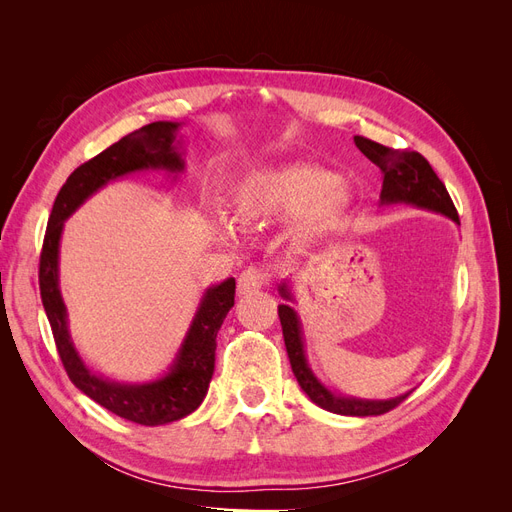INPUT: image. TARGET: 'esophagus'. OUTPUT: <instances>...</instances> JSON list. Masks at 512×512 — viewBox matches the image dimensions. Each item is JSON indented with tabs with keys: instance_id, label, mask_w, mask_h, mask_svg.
<instances>
[{
	"instance_id": "34e87169",
	"label": "esophagus",
	"mask_w": 512,
	"mask_h": 512,
	"mask_svg": "<svg viewBox=\"0 0 512 512\" xmlns=\"http://www.w3.org/2000/svg\"><path fill=\"white\" fill-rule=\"evenodd\" d=\"M271 282V271L262 267H247L237 280V288L241 294L256 292L258 288L267 286Z\"/></svg>"
}]
</instances>
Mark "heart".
<instances>
[{
	"label": "heart",
	"instance_id": "heart-1",
	"mask_svg": "<svg viewBox=\"0 0 512 512\" xmlns=\"http://www.w3.org/2000/svg\"><path fill=\"white\" fill-rule=\"evenodd\" d=\"M333 177L309 166H284L247 175L235 192L237 220L252 226L288 224L303 218L331 220L344 205Z\"/></svg>",
	"mask_w": 512,
	"mask_h": 512
}]
</instances>
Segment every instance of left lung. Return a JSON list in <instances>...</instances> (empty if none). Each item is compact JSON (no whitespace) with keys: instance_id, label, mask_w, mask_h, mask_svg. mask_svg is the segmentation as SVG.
<instances>
[{"instance_id":"obj_1","label":"left lung","mask_w":512,"mask_h":512,"mask_svg":"<svg viewBox=\"0 0 512 512\" xmlns=\"http://www.w3.org/2000/svg\"><path fill=\"white\" fill-rule=\"evenodd\" d=\"M354 145L361 149L367 160L374 162L382 170V192L380 203L382 205H395L406 203L414 205L418 209L436 211L451 218L453 222H459L457 209L453 205L451 196H448L444 183L433 173L429 162L418 151L408 149H391L380 143L369 141L365 136H354ZM280 294L284 299L292 301V294L286 284L280 286ZM277 314H280L282 333L286 342V352L290 359L292 374L297 378L299 386L305 391V395L314 401L316 406L344 414V416H378L397 408L410 393L399 395L393 399H354L344 397L329 391L316 376L312 367L307 365L305 348H303V333L301 322L297 312L290 305H277Z\"/></svg>"}]
</instances>
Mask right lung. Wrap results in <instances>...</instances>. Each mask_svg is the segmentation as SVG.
Instances as JSON below:
<instances>
[{
	"instance_id": "add662e5",
	"label": "right lung",
	"mask_w": 512,
	"mask_h": 512,
	"mask_svg": "<svg viewBox=\"0 0 512 512\" xmlns=\"http://www.w3.org/2000/svg\"><path fill=\"white\" fill-rule=\"evenodd\" d=\"M177 130L179 123L153 121L74 170L53 203L38 273L44 312L72 384L102 408L147 427L179 421L203 404L215 369V337L235 305V280L228 277L222 284L207 288L166 376L145 384H121L94 374L72 344L66 305L59 292V239L64 220L108 181L149 168H166L170 173L183 170V160L175 149Z\"/></svg>"
}]
</instances>
